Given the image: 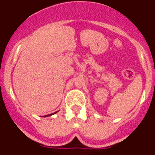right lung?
<instances>
[{
	"mask_svg": "<svg viewBox=\"0 0 155 155\" xmlns=\"http://www.w3.org/2000/svg\"><path fill=\"white\" fill-rule=\"evenodd\" d=\"M57 112H55V113H52V114H50V115H47V116H51V115H53V114H55V113H57Z\"/></svg>",
	"mask_w": 155,
	"mask_h": 155,
	"instance_id": "obj_1",
	"label": "right lung"
}]
</instances>
